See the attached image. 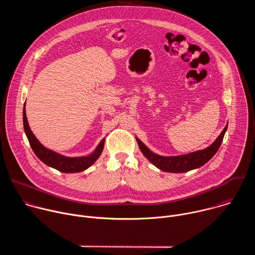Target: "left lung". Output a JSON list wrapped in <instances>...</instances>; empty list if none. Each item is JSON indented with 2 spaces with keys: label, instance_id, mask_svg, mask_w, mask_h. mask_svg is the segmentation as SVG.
I'll return each instance as SVG.
<instances>
[{
  "label": "left lung",
  "instance_id": "obj_1",
  "mask_svg": "<svg viewBox=\"0 0 255 255\" xmlns=\"http://www.w3.org/2000/svg\"><path fill=\"white\" fill-rule=\"evenodd\" d=\"M226 130H227V126L223 129L221 134L218 136V138L214 141V143L210 145L209 147L203 150H199L193 153L179 155V156L165 157V156L157 155L151 152L138 138H136V140L138 143V146L142 151V153L144 154V156L159 169L163 171H168V172H186L204 165L207 161H209L215 155V153L217 152L218 149H219L220 145L223 141Z\"/></svg>",
  "mask_w": 255,
  "mask_h": 255
}]
</instances>
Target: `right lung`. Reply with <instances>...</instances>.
Listing matches in <instances>:
<instances>
[{"instance_id":"right-lung-1","label":"right lung","mask_w":255,"mask_h":255,"mask_svg":"<svg viewBox=\"0 0 255 255\" xmlns=\"http://www.w3.org/2000/svg\"><path fill=\"white\" fill-rule=\"evenodd\" d=\"M23 124H24V130L27 135V138L29 140L30 146L32 147L34 153L36 154L42 162H44L46 165L51 166L61 172H80L88 167H90L101 155L103 148H104V144H105V138L100 142L98 145V147L89 156H84V157H65L63 155H60L56 152H53L52 150H49L45 148L43 145L37 140L32 133L28 121H27V116H26V111H25V105L23 109Z\"/></svg>"}]
</instances>
